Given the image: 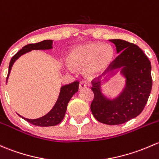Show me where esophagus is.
Returning <instances> with one entry per match:
<instances>
[{
	"instance_id": "34e87169",
	"label": "esophagus",
	"mask_w": 159,
	"mask_h": 159,
	"mask_svg": "<svg viewBox=\"0 0 159 159\" xmlns=\"http://www.w3.org/2000/svg\"><path fill=\"white\" fill-rule=\"evenodd\" d=\"M86 88V84H85V83L84 82H80V84H79V90H82L84 89V88Z\"/></svg>"
}]
</instances>
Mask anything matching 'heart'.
I'll return each instance as SVG.
<instances>
[{
	"label": "heart",
	"instance_id": "1",
	"mask_svg": "<svg viewBox=\"0 0 159 159\" xmlns=\"http://www.w3.org/2000/svg\"><path fill=\"white\" fill-rule=\"evenodd\" d=\"M114 52L110 45L87 43L71 50L68 56V63L73 68H84L85 77L91 79L110 68Z\"/></svg>",
	"mask_w": 159,
	"mask_h": 159
}]
</instances>
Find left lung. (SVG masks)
Segmentation results:
<instances>
[{
  "instance_id": "8db88e82",
  "label": "left lung",
  "mask_w": 159,
  "mask_h": 159,
  "mask_svg": "<svg viewBox=\"0 0 159 159\" xmlns=\"http://www.w3.org/2000/svg\"><path fill=\"white\" fill-rule=\"evenodd\" d=\"M116 46L118 56L110 66L103 81L92 82L94 98L91 110L98 121L107 125H119L142 113L151 93L152 80L151 62L136 45L123 39H109ZM120 71L125 78L124 89L117 96L108 98L102 85Z\"/></svg>"
}]
</instances>
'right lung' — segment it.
Masks as SVG:
<instances>
[{
    "instance_id": "add662e5",
    "label": "right lung",
    "mask_w": 159,
    "mask_h": 159,
    "mask_svg": "<svg viewBox=\"0 0 159 159\" xmlns=\"http://www.w3.org/2000/svg\"><path fill=\"white\" fill-rule=\"evenodd\" d=\"M52 43L53 41L51 39H46L43 40V41L39 42L37 43H32V44H28L26 46H23V47L20 50L19 52L16 53L14 56L11 58V61H10L9 65V70H8V75L7 78V82L8 77H9L10 73H11V68L13 63L17 60L18 58L20 57L23 55L26 54V53L29 52L32 50H48L52 49ZM78 85L79 82L78 81H75V82L71 83L70 84L64 85L60 88V92L57 101L55 103L54 107L52 108L48 113H46L45 116H42V117L38 118V119H27L23 116H20L25 120L26 121L29 122L31 124L35 125L37 126H52L58 125L61 122V120L64 118L65 114L67 110V106L71 98H72L73 95L75 93L78 92Z\"/></svg>"
}]
</instances>
